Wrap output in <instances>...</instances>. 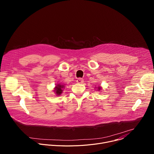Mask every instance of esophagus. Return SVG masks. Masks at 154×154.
I'll use <instances>...</instances> for the list:
<instances>
[{"label": "esophagus", "instance_id": "obj_1", "mask_svg": "<svg viewBox=\"0 0 154 154\" xmlns=\"http://www.w3.org/2000/svg\"><path fill=\"white\" fill-rule=\"evenodd\" d=\"M77 82L78 83H82L83 82V79H82V78H79L77 80Z\"/></svg>", "mask_w": 154, "mask_h": 154}]
</instances>
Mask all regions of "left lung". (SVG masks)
Wrapping results in <instances>:
<instances>
[{
    "instance_id": "left-lung-1",
    "label": "left lung",
    "mask_w": 154,
    "mask_h": 154,
    "mask_svg": "<svg viewBox=\"0 0 154 154\" xmlns=\"http://www.w3.org/2000/svg\"><path fill=\"white\" fill-rule=\"evenodd\" d=\"M100 87H99V90H100Z\"/></svg>"
}]
</instances>
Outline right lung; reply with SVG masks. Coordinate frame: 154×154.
I'll use <instances>...</instances> for the list:
<instances>
[{
  "mask_svg": "<svg viewBox=\"0 0 154 154\" xmlns=\"http://www.w3.org/2000/svg\"><path fill=\"white\" fill-rule=\"evenodd\" d=\"M63 88V85H61L60 84H58V85H57L55 86V89L54 91H55V93L57 95H60L61 94V93L63 91V90H62Z\"/></svg>",
  "mask_w": 154,
  "mask_h": 154,
  "instance_id": "right-lung-1",
  "label": "right lung"
}]
</instances>
